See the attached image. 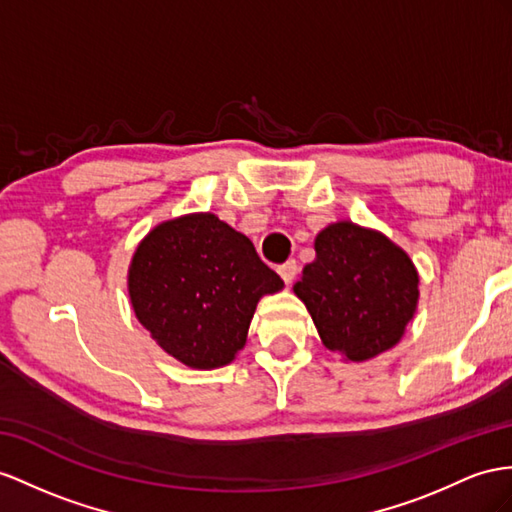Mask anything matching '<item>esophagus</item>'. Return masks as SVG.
Masks as SVG:
<instances>
[{
  "label": "esophagus",
  "instance_id": "34e87169",
  "mask_svg": "<svg viewBox=\"0 0 512 512\" xmlns=\"http://www.w3.org/2000/svg\"><path fill=\"white\" fill-rule=\"evenodd\" d=\"M277 272L281 274V279L290 285L294 279H296V274H298V264L294 259H290V261H285V264H281L279 268H277Z\"/></svg>",
  "mask_w": 512,
  "mask_h": 512
}]
</instances>
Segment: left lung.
<instances>
[{
    "label": "left lung",
    "instance_id": "obj_1",
    "mask_svg": "<svg viewBox=\"0 0 512 512\" xmlns=\"http://www.w3.org/2000/svg\"><path fill=\"white\" fill-rule=\"evenodd\" d=\"M417 272L402 248L352 222L316 238V259L294 285L322 344L350 361L372 359L400 342L417 307Z\"/></svg>",
    "mask_w": 512,
    "mask_h": 512
}]
</instances>
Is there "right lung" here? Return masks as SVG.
Returning <instances> with one entry per match:
<instances>
[{"instance_id":"obj_1","label":"right lung","mask_w":512,"mask_h":512,"mask_svg":"<svg viewBox=\"0 0 512 512\" xmlns=\"http://www.w3.org/2000/svg\"><path fill=\"white\" fill-rule=\"evenodd\" d=\"M281 287L253 242L214 214L157 225L129 266L136 318L168 355L196 370L233 361L259 298Z\"/></svg>"}]
</instances>
